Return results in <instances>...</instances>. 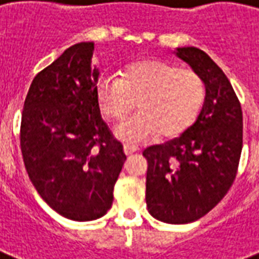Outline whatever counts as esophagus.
I'll return each mask as SVG.
<instances>
[{
    "label": "esophagus",
    "instance_id": "34e87169",
    "mask_svg": "<svg viewBox=\"0 0 259 259\" xmlns=\"http://www.w3.org/2000/svg\"><path fill=\"white\" fill-rule=\"evenodd\" d=\"M123 151H124V154H126V155H132V154H135V152H137V151H139V148H137V147H133V145L124 144L123 145Z\"/></svg>",
    "mask_w": 259,
    "mask_h": 259
}]
</instances>
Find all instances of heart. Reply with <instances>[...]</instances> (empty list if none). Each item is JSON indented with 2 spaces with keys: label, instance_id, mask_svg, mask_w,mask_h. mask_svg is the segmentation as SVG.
<instances>
[{
  "label": "heart",
  "instance_id": "1",
  "mask_svg": "<svg viewBox=\"0 0 259 259\" xmlns=\"http://www.w3.org/2000/svg\"><path fill=\"white\" fill-rule=\"evenodd\" d=\"M101 112L112 120L124 119L139 104L137 114L115 129L127 144H141L155 136L174 137L195 122L204 100V85L192 70L163 60L129 66L122 76L104 74L96 85Z\"/></svg>",
  "mask_w": 259,
  "mask_h": 259
}]
</instances>
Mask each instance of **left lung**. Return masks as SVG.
I'll use <instances>...</instances> for the list:
<instances>
[{"instance_id": "left-lung-1", "label": "left lung", "mask_w": 259, "mask_h": 259, "mask_svg": "<svg viewBox=\"0 0 259 259\" xmlns=\"http://www.w3.org/2000/svg\"><path fill=\"white\" fill-rule=\"evenodd\" d=\"M206 88L202 111L183 135L144 149L145 200L166 224H188L221 202L236 177L243 147V114L224 71L198 48H177Z\"/></svg>"}]
</instances>
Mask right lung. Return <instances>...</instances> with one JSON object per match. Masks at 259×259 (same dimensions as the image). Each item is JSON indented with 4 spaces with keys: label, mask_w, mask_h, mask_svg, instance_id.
<instances>
[{
    "label": "right lung",
    "mask_w": 259,
    "mask_h": 259,
    "mask_svg": "<svg viewBox=\"0 0 259 259\" xmlns=\"http://www.w3.org/2000/svg\"><path fill=\"white\" fill-rule=\"evenodd\" d=\"M93 51V42L75 44L38 72L20 126L32 185L55 211L72 221H93L110 210L126 160L100 115Z\"/></svg>",
    "instance_id": "add662e5"
}]
</instances>
